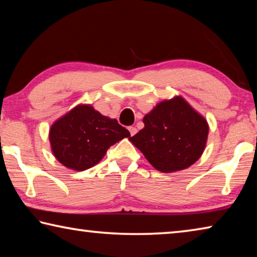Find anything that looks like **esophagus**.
I'll return each mask as SVG.
<instances>
[{
	"label": "esophagus",
	"instance_id": "obj_1",
	"mask_svg": "<svg viewBox=\"0 0 257 257\" xmlns=\"http://www.w3.org/2000/svg\"><path fill=\"white\" fill-rule=\"evenodd\" d=\"M128 129H129V133H130V135H132V136H134V135H136V133H137L136 127H129Z\"/></svg>",
	"mask_w": 257,
	"mask_h": 257
}]
</instances>
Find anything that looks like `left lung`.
Instances as JSON below:
<instances>
[{
	"label": "left lung",
	"instance_id": "1",
	"mask_svg": "<svg viewBox=\"0 0 257 257\" xmlns=\"http://www.w3.org/2000/svg\"><path fill=\"white\" fill-rule=\"evenodd\" d=\"M143 122L145 127L129 141L156 170H184L203 154L208 124L181 96L159 103Z\"/></svg>",
	"mask_w": 257,
	"mask_h": 257
}]
</instances>
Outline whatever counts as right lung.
I'll use <instances>...</instances> for the list:
<instances>
[{
  "mask_svg": "<svg viewBox=\"0 0 257 257\" xmlns=\"http://www.w3.org/2000/svg\"><path fill=\"white\" fill-rule=\"evenodd\" d=\"M124 137H130L127 129L90 105L73 107L50 129L54 156L64 167L77 171L97 164L106 151Z\"/></svg>",
  "mask_w": 257,
  "mask_h": 257,
  "instance_id": "add662e5",
  "label": "right lung"
}]
</instances>
